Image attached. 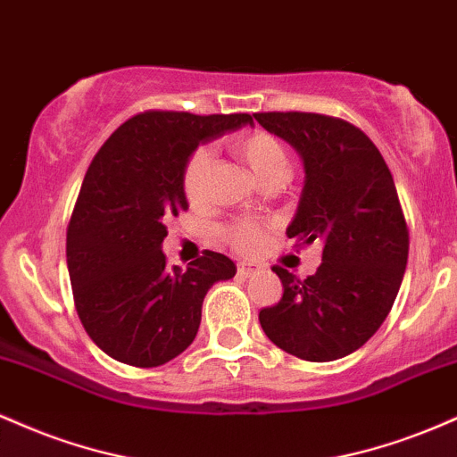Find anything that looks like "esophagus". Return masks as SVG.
<instances>
[{"instance_id":"34e87169","label":"esophagus","mask_w":457,"mask_h":457,"mask_svg":"<svg viewBox=\"0 0 457 457\" xmlns=\"http://www.w3.org/2000/svg\"><path fill=\"white\" fill-rule=\"evenodd\" d=\"M260 269L262 266L255 264V262H246V260L238 262V275H243V277L255 275V272H260Z\"/></svg>"}]
</instances>
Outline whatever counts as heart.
I'll return each instance as SVG.
<instances>
[{"mask_svg":"<svg viewBox=\"0 0 457 457\" xmlns=\"http://www.w3.org/2000/svg\"><path fill=\"white\" fill-rule=\"evenodd\" d=\"M229 148L240 161L249 167L255 180L262 187L279 185L290 170V156L287 150L275 135L264 133V130H251V133L236 135L229 141ZM211 154L208 150H197L191 159L187 161L185 171H182V191L191 206H202L208 197V176H211ZM225 240L234 246L236 251H255L262 243L260 223L255 221H238L225 228Z\"/></svg>","mask_w":457,"mask_h":457,"instance_id":"obj_1","label":"heart"}]
</instances>
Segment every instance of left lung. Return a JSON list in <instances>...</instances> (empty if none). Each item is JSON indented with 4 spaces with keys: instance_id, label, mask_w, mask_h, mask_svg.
I'll return each instance as SVG.
<instances>
[{
    "instance_id": "obj_1",
    "label": "left lung",
    "mask_w": 457,
    "mask_h": 457,
    "mask_svg": "<svg viewBox=\"0 0 457 457\" xmlns=\"http://www.w3.org/2000/svg\"><path fill=\"white\" fill-rule=\"evenodd\" d=\"M290 144L305 187L287 238L322 243V264L307 279L281 266L283 296L260 312L266 337L287 354L324 363L359 350L391 312L408 262V228L385 159L361 129L303 112L255 113Z\"/></svg>"
}]
</instances>
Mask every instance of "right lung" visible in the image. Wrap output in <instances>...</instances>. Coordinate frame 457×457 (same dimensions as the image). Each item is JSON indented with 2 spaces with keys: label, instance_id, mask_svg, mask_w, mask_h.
I'll return each instance as SVG.
<instances>
[{
  "label": "right lung",
  "instance_id": "right-lung-1",
  "mask_svg": "<svg viewBox=\"0 0 457 457\" xmlns=\"http://www.w3.org/2000/svg\"><path fill=\"white\" fill-rule=\"evenodd\" d=\"M249 124V113L145 112L96 152L66 234L77 313L92 342L133 367H159L185 353L217 281L232 279L228 255L206 251L167 269L165 221L188 208L182 171L199 144Z\"/></svg>",
  "mask_w": 457,
  "mask_h": 457
}]
</instances>
